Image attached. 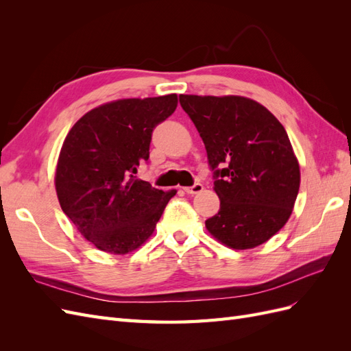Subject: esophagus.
<instances>
[{
    "instance_id": "obj_1",
    "label": "esophagus",
    "mask_w": 351,
    "mask_h": 351,
    "mask_svg": "<svg viewBox=\"0 0 351 351\" xmlns=\"http://www.w3.org/2000/svg\"><path fill=\"white\" fill-rule=\"evenodd\" d=\"M202 190H204V186H202L200 183H195L193 186L184 187V192H186V193H189V195H196V193H200Z\"/></svg>"
}]
</instances>
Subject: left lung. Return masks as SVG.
<instances>
[{
	"label": "left lung",
	"mask_w": 351,
	"mask_h": 351,
	"mask_svg": "<svg viewBox=\"0 0 351 351\" xmlns=\"http://www.w3.org/2000/svg\"><path fill=\"white\" fill-rule=\"evenodd\" d=\"M180 105L205 143L221 205L205 221L231 249L268 241L289 221L300 187V168L282 124L243 97L180 95Z\"/></svg>",
	"instance_id": "1"
}]
</instances>
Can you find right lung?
I'll return each mask as SVG.
<instances>
[{"label":"right lung","instance_id":"right-lung-1","mask_svg":"<svg viewBox=\"0 0 351 351\" xmlns=\"http://www.w3.org/2000/svg\"><path fill=\"white\" fill-rule=\"evenodd\" d=\"M177 101L171 93L101 105L62 143L56 173L61 209L99 250L125 254L142 246L177 193L134 176L149 159L154 129L176 111Z\"/></svg>","mask_w":351,"mask_h":351}]
</instances>
